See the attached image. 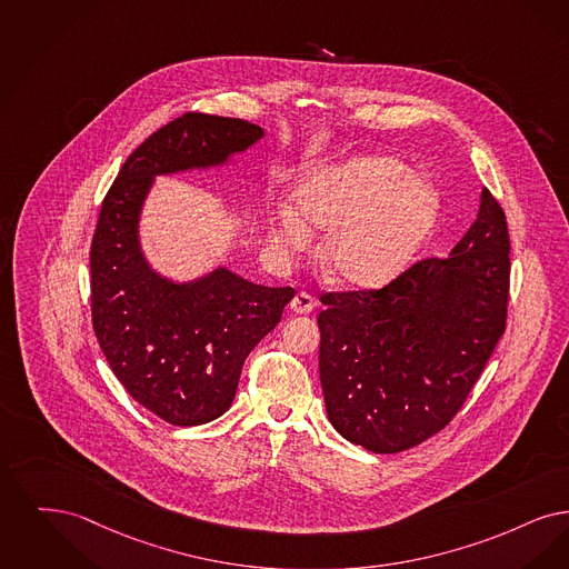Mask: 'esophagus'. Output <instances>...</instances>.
<instances>
[{
    "mask_svg": "<svg viewBox=\"0 0 569 569\" xmlns=\"http://www.w3.org/2000/svg\"><path fill=\"white\" fill-rule=\"evenodd\" d=\"M317 308V301L312 299V296H308V293H297L293 297V301H291V312H296V315H310L312 310Z\"/></svg>",
    "mask_w": 569,
    "mask_h": 569,
    "instance_id": "34e87169",
    "label": "esophagus"
}]
</instances>
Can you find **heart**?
Listing matches in <instances>:
<instances>
[{
  "mask_svg": "<svg viewBox=\"0 0 569 569\" xmlns=\"http://www.w3.org/2000/svg\"><path fill=\"white\" fill-rule=\"evenodd\" d=\"M433 182L408 172L393 157L366 154L306 173L296 184L293 208L268 219V240L280 259H293L327 229L321 263L348 289H376L406 268L438 219Z\"/></svg>",
  "mask_w": 569,
  "mask_h": 569,
  "instance_id": "1",
  "label": "heart"
}]
</instances>
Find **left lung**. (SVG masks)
I'll list each match as a JSON object with an SVG mask.
<instances>
[{"label": "left lung", "instance_id": "1", "mask_svg": "<svg viewBox=\"0 0 569 569\" xmlns=\"http://www.w3.org/2000/svg\"><path fill=\"white\" fill-rule=\"evenodd\" d=\"M510 240L487 187L446 259H425L380 291L322 296V396L352 445L391 455L445 429L506 329Z\"/></svg>", "mask_w": 569, "mask_h": 569}]
</instances>
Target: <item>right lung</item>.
Segmentation results:
<instances>
[{"label": "right lung", "mask_w": 569, "mask_h": 569, "mask_svg": "<svg viewBox=\"0 0 569 569\" xmlns=\"http://www.w3.org/2000/svg\"><path fill=\"white\" fill-rule=\"evenodd\" d=\"M263 136L242 119L182 114L129 154L101 203L91 244L99 347L127 393L172 425L229 410L250 350L296 293L222 266L187 280L159 272L142 247V212L159 176L229 168Z\"/></svg>", "instance_id": "1"}]
</instances>
